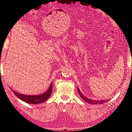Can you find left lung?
Returning <instances> with one entry per match:
<instances>
[{
	"label": "left lung",
	"mask_w": 132,
	"mask_h": 132,
	"mask_svg": "<svg viewBox=\"0 0 132 132\" xmlns=\"http://www.w3.org/2000/svg\"><path fill=\"white\" fill-rule=\"evenodd\" d=\"M78 93L80 95V96L81 97L82 99H83L84 101H85L86 102L89 103V104H102V103H105L106 102H107L109 101V100H100V101H96V100H91L90 98H88L87 97H85L84 95L81 93V91L79 90V88L78 87Z\"/></svg>",
	"instance_id": "left-lung-1"
}]
</instances>
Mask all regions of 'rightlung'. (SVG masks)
<instances>
[{"label":"right lung","instance_id":"right-lung-1","mask_svg":"<svg viewBox=\"0 0 132 132\" xmlns=\"http://www.w3.org/2000/svg\"><path fill=\"white\" fill-rule=\"evenodd\" d=\"M52 82H52L49 89L46 92L39 95H26L19 94L17 92L13 91V90H12V91H13L14 95L16 96L19 98L22 101L26 103H31V104H38V103H41L46 101L50 97L52 93Z\"/></svg>","mask_w":132,"mask_h":132}]
</instances>
